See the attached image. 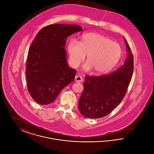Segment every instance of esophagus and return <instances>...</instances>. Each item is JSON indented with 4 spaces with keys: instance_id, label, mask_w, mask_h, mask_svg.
Wrapping results in <instances>:
<instances>
[{
    "instance_id": "obj_1",
    "label": "esophagus",
    "mask_w": 154,
    "mask_h": 154,
    "mask_svg": "<svg viewBox=\"0 0 154 154\" xmlns=\"http://www.w3.org/2000/svg\"><path fill=\"white\" fill-rule=\"evenodd\" d=\"M82 80H83V79H82V77L80 76V75H76V76L75 77V81L76 82H81L82 81Z\"/></svg>"
}]
</instances>
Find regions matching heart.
<instances>
[{
	"mask_svg": "<svg viewBox=\"0 0 154 154\" xmlns=\"http://www.w3.org/2000/svg\"><path fill=\"white\" fill-rule=\"evenodd\" d=\"M67 48L72 66H79L87 54L88 61L84 65V69H94V73L99 75L109 72L122 55V48L119 44L107 37L92 32L84 34L80 42L71 40Z\"/></svg>",
	"mask_w": 154,
	"mask_h": 154,
	"instance_id": "obj_1",
	"label": "heart"
}]
</instances>
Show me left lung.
I'll return each instance as SVG.
<instances>
[{"label":"left lung","instance_id":"8db88e82","mask_svg":"<svg viewBox=\"0 0 154 154\" xmlns=\"http://www.w3.org/2000/svg\"><path fill=\"white\" fill-rule=\"evenodd\" d=\"M125 42L129 54L124 65L111 74L85 77L79 102V111L85 117L100 118L107 116L124 97L134 67L131 50L125 39Z\"/></svg>","mask_w":154,"mask_h":154}]
</instances>
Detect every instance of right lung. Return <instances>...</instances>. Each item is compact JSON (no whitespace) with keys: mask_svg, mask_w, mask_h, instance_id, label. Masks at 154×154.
<instances>
[{"mask_svg":"<svg viewBox=\"0 0 154 154\" xmlns=\"http://www.w3.org/2000/svg\"><path fill=\"white\" fill-rule=\"evenodd\" d=\"M82 30L76 25L52 24L40 30L33 40L25 73L28 92L38 104L54 102L73 81L77 71L68 65L64 47L67 37Z\"/></svg>","mask_w":154,"mask_h":154,"instance_id":"right-lung-1","label":"right lung"}]
</instances>
